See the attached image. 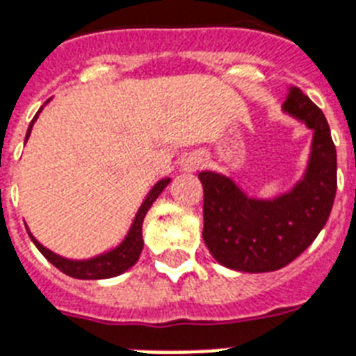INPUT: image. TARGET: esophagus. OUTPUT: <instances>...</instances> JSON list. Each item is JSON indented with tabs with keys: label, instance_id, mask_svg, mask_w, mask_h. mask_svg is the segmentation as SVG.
Masks as SVG:
<instances>
[{
	"label": "esophagus",
	"instance_id": "esophagus-1",
	"mask_svg": "<svg viewBox=\"0 0 356 356\" xmlns=\"http://www.w3.org/2000/svg\"><path fill=\"white\" fill-rule=\"evenodd\" d=\"M202 164H204V157L201 154H190L186 157H183L181 161V168L184 172H197V170L202 168Z\"/></svg>",
	"mask_w": 356,
	"mask_h": 356
}]
</instances>
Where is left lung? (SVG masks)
<instances>
[{
    "instance_id": "8db88e82",
    "label": "left lung",
    "mask_w": 356,
    "mask_h": 356,
    "mask_svg": "<svg viewBox=\"0 0 356 356\" xmlns=\"http://www.w3.org/2000/svg\"><path fill=\"white\" fill-rule=\"evenodd\" d=\"M282 110L313 130L306 172L273 199L248 197L222 173L201 172L202 238L219 264L246 273L275 271L295 261L321 234L337 193V150L322 110L289 86Z\"/></svg>"
}]
</instances>
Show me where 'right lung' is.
I'll return each mask as SVG.
<instances>
[{"label":"right lung","instance_id":"1","mask_svg":"<svg viewBox=\"0 0 356 356\" xmlns=\"http://www.w3.org/2000/svg\"><path fill=\"white\" fill-rule=\"evenodd\" d=\"M49 103V101H47ZM43 110V106L40 108V112ZM40 112L35 113V118L31 121V127H29V132H26L25 141L31 136V130L34 127L35 119L40 115ZM170 179H161L159 183L152 188L146 199L143 201L141 208L137 210L136 217H134V222L128 229L127 237L119 246H115L113 250L106 253H101L97 257H92V259H85V261H72V259H65V257L58 255V253L50 252L43 244H40L34 238V235L31 234V229L26 228L29 235H31L32 243L35 244V248L40 250L44 255V259L58 268L59 271L67 273L68 277H74V279H83V280H99V279H110V277H118V275L124 273L127 270H130L137 261H139V255L143 252V220H145L146 211L150 210V206L154 204V201L161 195L164 188L168 186Z\"/></svg>","mask_w":356,"mask_h":356}]
</instances>
